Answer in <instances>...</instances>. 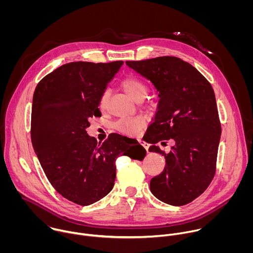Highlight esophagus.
<instances>
[{
	"label": "esophagus",
	"instance_id": "34e87169",
	"mask_svg": "<svg viewBox=\"0 0 253 253\" xmlns=\"http://www.w3.org/2000/svg\"><path fill=\"white\" fill-rule=\"evenodd\" d=\"M139 143L141 144V145L146 149V151L148 152V149H149V144L148 143H146V142H144V141H141V140H139Z\"/></svg>",
	"mask_w": 253,
	"mask_h": 253
}]
</instances>
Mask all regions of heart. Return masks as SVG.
Segmentation results:
<instances>
[{
	"label": "heart",
	"instance_id": "heart-1",
	"mask_svg": "<svg viewBox=\"0 0 253 253\" xmlns=\"http://www.w3.org/2000/svg\"><path fill=\"white\" fill-rule=\"evenodd\" d=\"M120 86L124 90V92L132 100L136 102L139 100H143L148 92V87L146 83L135 76H129L124 78L121 81ZM108 97H109V91L106 90L101 95V98L99 101V105L102 110H104L106 108ZM143 127H144V121L139 117L122 118L114 124V128L118 132L125 135H136L141 131Z\"/></svg>",
	"mask_w": 253,
	"mask_h": 253
}]
</instances>
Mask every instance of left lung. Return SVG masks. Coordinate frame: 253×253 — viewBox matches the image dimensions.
<instances>
[{"label": "left lung", "mask_w": 253, "mask_h": 253, "mask_svg": "<svg viewBox=\"0 0 253 253\" xmlns=\"http://www.w3.org/2000/svg\"><path fill=\"white\" fill-rule=\"evenodd\" d=\"M126 64L150 80L160 98L147 131L149 151L162 154L166 165L151 179V192L167 204L185 205L207 189L215 174L221 125L214 91L196 68L177 57ZM169 138L175 141L169 154L155 145Z\"/></svg>", "instance_id": "obj_1"}]
</instances>
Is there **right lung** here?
<instances>
[{"label": "right lung", "instance_id": "add662e5", "mask_svg": "<svg viewBox=\"0 0 253 253\" xmlns=\"http://www.w3.org/2000/svg\"><path fill=\"white\" fill-rule=\"evenodd\" d=\"M122 65L71 62L45 76L34 92V150L56 191L79 205H90L112 190L118 156L142 160L146 155L139 143L124 152L125 136L113 133L98 143L86 131L89 119L101 116V95Z\"/></svg>", "mask_w": 253, "mask_h": 253}]
</instances>
